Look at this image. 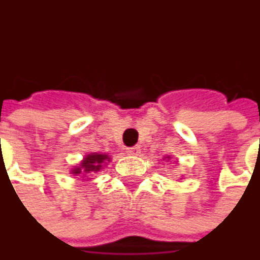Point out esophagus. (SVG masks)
Masks as SVG:
<instances>
[{
    "label": "esophagus",
    "mask_w": 260,
    "mask_h": 260,
    "mask_svg": "<svg viewBox=\"0 0 260 260\" xmlns=\"http://www.w3.org/2000/svg\"><path fill=\"white\" fill-rule=\"evenodd\" d=\"M129 155H139L140 154V146H134V148H127L126 151Z\"/></svg>",
    "instance_id": "34e87169"
}]
</instances>
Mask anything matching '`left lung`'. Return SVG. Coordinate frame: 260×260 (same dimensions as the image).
Returning <instances> with one entry per match:
<instances>
[{
  "mask_svg": "<svg viewBox=\"0 0 260 260\" xmlns=\"http://www.w3.org/2000/svg\"><path fill=\"white\" fill-rule=\"evenodd\" d=\"M166 158H168V160H169V158H171V157H166Z\"/></svg>",
  "mask_w": 260,
  "mask_h": 260,
  "instance_id": "8db88e82",
  "label": "left lung"
}]
</instances>
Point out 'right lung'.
<instances>
[{
	"label": "right lung",
	"instance_id": "add662e5",
	"mask_svg": "<svg viewBox=\"0 0 260 260\" xmlns=\"http://www.w3.org/2000/svg\"><path fill=\"white\" fill-rule=\"evenodd\" d=\"M109 161V155L106 154H97V152H91L88 155H85V158L80 161L79 166L71 169L73 175H86V174H95L100 169H103V166Z\"/></svg>",
	"mask_w": 260,
	"mask_h": 260
}]
</instances>
